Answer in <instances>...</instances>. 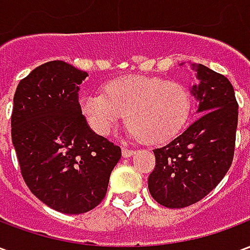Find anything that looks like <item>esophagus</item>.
<instances>
[{"mask_svg": "<svg viewBox=\"0 0 250 250\" xmlns=\"http://www.w3.org/2000/svg\"><path fill=\"white\" fill-rule=\"evenodd\" d=\"M134 154H135V151L131 150V148H123V150H122V155H123V158H130L132 157Z\"/></svg>", "mask_w": 250, "mask_h": 250, "instance_id": "34e87169", "label": "esophagus"}]
</instances>
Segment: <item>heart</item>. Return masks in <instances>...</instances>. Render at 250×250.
<instances>
[{"label":"heart","instance_id":"b5f03b06","mask_svg":"<svg viewBox=\"0 0 250 250\" xmlns=\"http://www.w3.org/2000/svg\"><path fill=\"white\" fill-rule=\"evenodd\" d=\"M104 95L87 92L79 99V109L98 135H108L125 112L130 138L162 143L177 135L191 109V96L182 83L161 77L132 75L109 80Z\"/></svg>","mask_w":250,"mask_h":250}]
</instances>
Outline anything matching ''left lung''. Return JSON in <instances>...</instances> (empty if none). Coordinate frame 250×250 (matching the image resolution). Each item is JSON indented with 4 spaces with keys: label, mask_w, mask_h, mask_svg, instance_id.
<instances>
[{
    "label": "left lung",
    "mask_w": 250,
    "mask_h": 250,
    "mask_svg": "<svg viewBox=\"0 0 250 250\" xmlns=\"http://www.w3.org/2000/svg\"><path fill=\"white\" fill-rule=\"evenodd\" d=\"M191 68L197 84L190 92L198 102V118L167 145L152 150L155 168L148 190L170 209L186 208L208 195L225 177L234 154L238 104L233 85L202 64Z\"/></svg>",
    "instance_id": "left-lung-1"
}]
</instances>
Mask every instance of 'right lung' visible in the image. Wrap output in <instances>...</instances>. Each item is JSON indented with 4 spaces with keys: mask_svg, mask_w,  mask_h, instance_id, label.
I'll return each mask as SVG.
<instances>
[{
    "mask_svg": "<svg viewBox=\"0 0 250 250\" xmlns=\"http://www.w3.org/2000/svg\"><path fill=\"white\" fill-rule=\"evenodd\" d=\"M87 72L60 60L37 66L17 85L12 142L25 184L65 214L96 208L107 193L120 147L95 134L79 109Z\"/></svg>",
    "mask_w": 250,
    "mask_h": 250,
    "instance_id": "1",
    "label": "right lung"
}]
</instances>
